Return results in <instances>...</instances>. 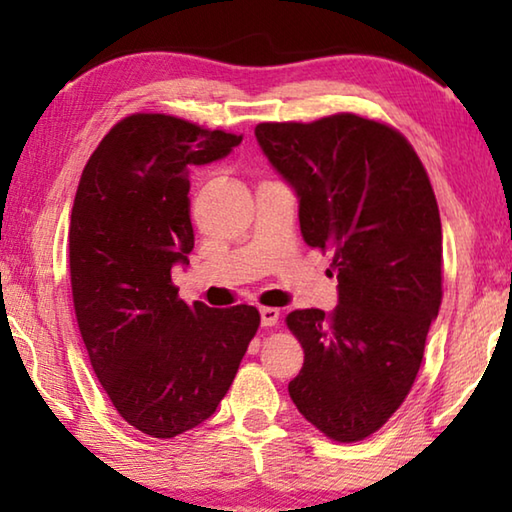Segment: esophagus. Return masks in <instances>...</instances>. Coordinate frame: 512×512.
<instances>
[{"label":"esophagus","instance_id":"34e87169","mask_svg":"<svg viewBox=\"0 0 512 512\" xmlns=\"http://www.w3.org/2000/svg\"><path fill=\"white\" fill-rule=\"evenodd\" d=\"M259 318H262V327H275L280 323V309L262 307L259 309Z\"/></svg>","mask_w":512,"mask_h":512}]
</instances>
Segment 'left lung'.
<instances>
[{"instance_id":"1","label":"left lung","mask_w":512,"mask_h":512,"mask_svg":"<svg viewBox=\"0 0 512 512\" xmlns=\"http://www.w3.org/2000/svg\"><path fill=\"white\" fill-rule=\"evenodd\" d=\"M266 160L298 196L311 248L332 250L339 305L296 309L305 348L289 395L325 436L354 443L400 409L443 300V230L427 171L404 137L350 112L259 124Z\"/></svg>"}]
</instances>
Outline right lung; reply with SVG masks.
<instances>
[{
  "label": "right lung",
  "instance_id": "obj_1",
  "mask_svg": "<svg viewBox=\"0 0 512 512\" xmlns=\"http://www.w3.org/2000/svg\"><path fill=\"white\" fill-rule=\"evenodd\" d=\"M239 144L178 117L133 115L103 137L76 189L69 273L85 350L121 418L153 438L210 418L259 327L255 307H189L171 284L194 250L189 167Z\"/></svg>",
  "mask_w": 512,
  "mask_h": 512
}]
</instances>
